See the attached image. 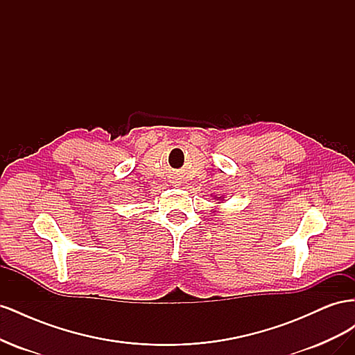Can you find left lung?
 <instances>
[{"mask_svg":"<svg viewBox=\"0 0 355 355\" xmlns=\"http://www.w3.org/2000/svg\"><path fill=\"white\" fill-rule=\"evenodd\" d=\"M216 198H218V200H220V201H222V200H223V198H225V197H216V196H214V200H216ZM220 201H219V202H220ZM214 211H216V210H214Z\"/></svg>","mask_w":355,"mask_h":355,"instance_id":"8db88e82","label":"left lung"}]
</instances>
